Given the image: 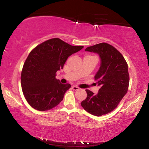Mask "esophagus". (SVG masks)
<instances>
[{
    "label": "esophagus",
    "instance_id": "esophagus-1",
    "mask_svg": "<svg viewBox=\"0 0 149 149\" xmlns=\"http://www.w3.org/2000/svg\"><path fill=\"white\" fill-rule=\"evenodd\" d=\"M72 89H73L74 91H76V90H78L79 88L78 86H72Z\"/></svg>",
    "mask_w": 149,
    "mask_h": 149
}]
</instances>
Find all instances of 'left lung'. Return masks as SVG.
<instances>
[{
    "mask_svg": "<svg viewBox=\"0 0 149 149\" xmlns=\"http://www.w3.org/2000/svg\"><path fill=\"white\" fill-rule=\"evenodd\" d=\"M85 51L97 53L101 59L95 76L100 88L96 95L86 90L87 97L81 105L90 114L106 115L117 107L128 91L130 78L127 63L115 47L105 42L88 47Z\"/></svg>",
    "mask_w": 149,
    "mask_h": 149,
    "instance_id": "obj_1",
    "label": "left lung"
}]
</instances>
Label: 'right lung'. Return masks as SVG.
I'll return each mask as SVG.
<instances>
[{
	"label": "right lung",
	"mask_w": 149,
	"mask_h": 149,
	"mask_svg": "<svg viewBox=\"0 0 149 149\" xmlns=\"http://www.w3.org/2000/svg\"><path fill=\"white\" fill-rule=\"evenodd\" d=\"M71 46L59 38L40 44L28 55L21 72L23 94L34 109L46 111L61 102L70 84H62L56 78L57 71L63 69L69 56L83 49Z\"/></svg>",
	"instance_id": "1"
}]
</instances>
